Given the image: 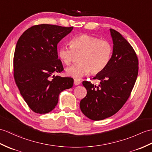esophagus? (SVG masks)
Masks as SVG:
<instances>
[{
    "mask_svg": "<svg viewBox=\"0 0 152 152\" xmlns=\"http://www.w3.org/2000/svg\"><path fill=\"white\" fill-rule=\"evenodd\" d=\"M81 83V81L78 79H75L74 80V84L75 85V86H78Z\"/></svg>",
    "mask_w": 152,
    "mask_h": 152,
    "instance_id": "1",
    "label": "esophagus"
}]
</instances>
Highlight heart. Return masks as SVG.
Returning <instances> with one entry per match:
<instances>
[{
	"mask_svg": "<svg viewBox=\"0 0 152 152\" xmlns=\"http://www.w3.org/2000/svg\"><path fill=\"white\" fill-rule=\"evenodd\" d=\"M113 53L109 42L87 34H81L70 41V48L61 47L58 49V56L66 65L72 63L74 56L80 55L78 64L66 69V75L75 78H80L91 71L97 74L106 67Z\"/></svg>",
	"mask_w": 152,
	"mask_h": 152,
	"instance_id": "b5f03b06",
	"label": "heart"
}]
</instances>
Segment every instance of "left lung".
I'll return each instance as SVG.
<instances>
[{
	"label": "left lung",
	"instance_id": "obj_1",
	"mask_svg": "<svg viewBox=\"0 0 152 152\" xmlns=\"http://www.w3.org/2000/svg\"><path fill=\"white\" fill-rule=\"evenodd\" d=\"M109 30L113 53L106 67L94 77L100 81V84L82 82L87 95L80 107L93 121L110 117L118 112L128 99L138 75V58L131 45L117 31Z\"/></svg>",
	"mask_w": 152,
	"mask_h": 152
}]
</instances>
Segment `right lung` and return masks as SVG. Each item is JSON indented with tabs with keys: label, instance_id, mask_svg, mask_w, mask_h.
Wrapping results in <instances>:
<instances>
[{
	"label": "right lung",
	"instance_id": "1",
	"mask_svg": "<svg viewBox=\"0 0 152 152\" xmlns=\"http://www.w3.org/2000/svg\"><path fill=\"white\" fill-rule=\"evenodd\" d=\"M73 27L52 24L31 26L21 35L13 58L14 78L30 108L48 113L58 104L62 91L73 86L72 77L53 75L63 70L58 59L57 45Z\"/></svg>",
	"mask_w": 152,
	"mask_h": 152
}]
</instances>
